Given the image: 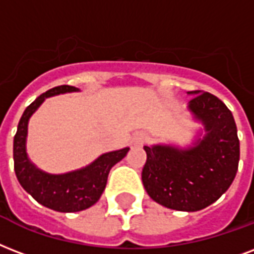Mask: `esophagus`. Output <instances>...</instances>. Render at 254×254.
<instances>
[{
    "instance_id": "obj_1",
    "label": "esophagus",
    "mask_w": 254,
    "mask_h": 254,
    "mask_svg": "<svg viewBox=\"0 0 254 254\" xmlns=\"http://www.w3.org/2000/svg\"><path fill=\"white\" fill-rule=\"evenodd\" d=\"M145 140H146V135H145V133H142V131L135 133V134L133 135V144H134L135 146H141V145L145 142Z\"/></svg>"
}]
</instances>
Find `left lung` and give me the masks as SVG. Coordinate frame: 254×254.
Here are the masks:
<instances>
[{
  "label": "left lung",
  "instance_id": "1",
  "mask_svg": "<svg viewBox=\"0 0 254 254\" xmlns=\"http://www.w3.org/2000/svg\"><path fill=\"white\" fill-rule=\"evenodd\" d=\"M188 104L193 120L202 124L190 146H144L142 184L152 200L181 212L206 208L233 183L240 161V141L233 114L217 97L193 90Z\"/></svg>",
  "mask_w": 254,
  "mask_h": 254
}]
</instances>
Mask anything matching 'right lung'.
<instances>
[{"mask_svg": "<svg viewBox=\"0 0 254 254\" xmlns=\"http://www.w3.org/2000/svg\"><path fill=\"white\" fill-rule=\"evenodd\" d=\"M71 92H80V89L69 85H61L37 97L25 109L19 120L13 142L14 172L21 187L37 202L63 213L80 212L96 204L105 190L110 169L129 152V148H124L104 153L85 168L63 174L46 173L38 169L29 160L26 153V138L30 117L48 97Z\"/></svg>", "mask_w": 254, "mask_h": 254, "instance_id": "right-lung-1", "label": "right lung"}]
</instances>
